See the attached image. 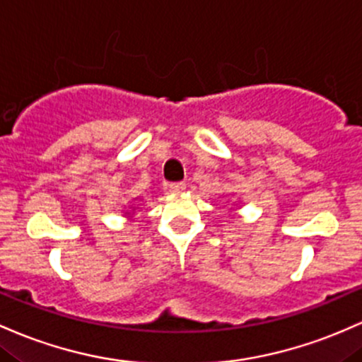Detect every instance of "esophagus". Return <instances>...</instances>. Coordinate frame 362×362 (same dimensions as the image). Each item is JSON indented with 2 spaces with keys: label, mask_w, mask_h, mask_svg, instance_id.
Returning <instances> with one entry per match:
<instances>
[{
  "label": "esophagus",
  "mask_w": 362,
  "mask_h": 362,
  "mask_svg": "<svg viewBox=\"0 0 362 362\" xmlns=\"http://www.w3.org/2000/svg\"><path fill=\"white\" fill-rule=\"evenodd\" d=\"M168 190L172 194H182L185 190V184L184 182H175V184L168 185Z\"/></svg>",
  "instance_id": "obj_1"
}]
</instances>
